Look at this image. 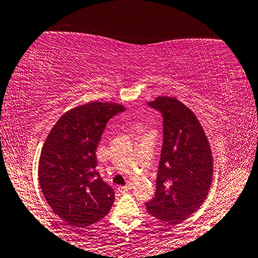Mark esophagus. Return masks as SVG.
I'll return each instance as SVG.
<instances>
[{
    "instance_id": "obj_1",
    "label": "esophagus",
    "mask_w": 258,
    "mask_h": 258,
    "mask_svg": "<svg viewBox=\"0 0 258 258\" xmlns=\"http://www.w3.org/2000/svg\"><path fill=\"white\" fill-rule=\"evenodd\" d=\"M131 188H132V184L128 183V184H126V186L118 187V190H119V193H126V191H128Z\"/></svg>"
}]
</instances>
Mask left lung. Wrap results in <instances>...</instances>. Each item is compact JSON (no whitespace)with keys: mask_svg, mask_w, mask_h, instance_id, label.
<instances>
[{"mask_svg":"<svg viewBox=\"0 0 258 258\" xmlns=\"http://www.w3.org/2000/svg\"><path fill=\"white\" fill-rule=\"evenodd\" d=\"M147 105L162 115L164 140L154 198L145 206L150 215L174 226L206 200L213 180V155L205 131L186 105L170 97H158Z\"/></svg>","mask_w":258,"mask_h":258,"instance_id":"obj_1","label":"left lung"}]
</instances>
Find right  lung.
Here are the masks:
<instances>
[{"mask_svg": "<svg viewBox=\"0 0 258 258\" xmlns=\"http://www.w3.org/2000/svg\"><path fill=\"white\" fill-rule=\"evenodd\" d=\"M124 111L113 103L81 105L61 115L46 138L39 186L50 208L69 226H91L112 208L114 191L96 170V151L107 121Z\"/></svg>", "mask_w": 258, "mask_h": 258, "instance_id": "right-lung-1", "label": "right lung"}]
</instances>
